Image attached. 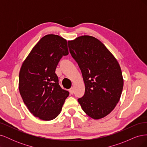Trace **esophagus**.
I'll list each match as a JSON object with an SVG mask.
<instances>
[{
  "instance_id": "34e87169",
  "label": "esophagus",
  "mask_w": 147,
  "mask_h": 147,
  "mask_svg": "<svg viewBox=\"0 0 147 147\" xmlns=\"http://www.w3.org/2000/svg\"><path fill=\"white\" fill-rule=\"evenodd\" d=\"M69 92L71 94H73L74 92V88H71L70 90H69Z\"/></svg>"
}]
</instances>
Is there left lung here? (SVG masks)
Here are the masks:
<instances>
[{
	"label": "left lung",
	"instance_id": "8db88e82",
	"mask_svg": "<svg viewBox=\"0 0 147 147\" xmlns=\"http://www.w3.org/2000/svg\"><path fill=\"white\" fill-rule=\"evenodd\" d=\"M69 51L82 71L85 85L78 99L83 110L94 119L108 115L121 97L124 80L117 59L99 40L82 35L68 41Z\"/></svg>",
	"mask_w": 147,
	"mask_h": 147
}]
</instances>
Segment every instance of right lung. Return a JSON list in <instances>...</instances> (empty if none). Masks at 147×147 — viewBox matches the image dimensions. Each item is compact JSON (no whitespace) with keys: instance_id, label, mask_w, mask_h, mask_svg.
Masks as SVG:
<instances>
[{"instance_id":"add662e5","label":"right lung","mask_w":147,"mask_h":147,"mask_svg":"<svg viewBox=\"0 0 147 147\" xmlns=\"http://www.w3.org/2000/svg\"><path fill=\"white\" fill-rule=\"evenodd\" d=\"M67 55L65 38L46 35L33 47L21 67L18 84L21 96L29 112L44 121L58 116L69 95L60 87L55 74L60 59Z\"/></svg>"}]
</instances>
